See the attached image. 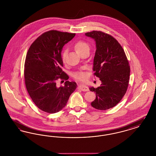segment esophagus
<instances>
[{
  "mask_svg": "<svg viewBox=\"0 0 156 156\" xmlns=\"http://www.w3.org/2000/svg\"><path fill=\"white\" fill-rule=\"evenodd\" d=\"M78 88L81 89L82 91H88V90H89V88L87 86L85 85H79L78 86Z\"/></svg>",
  "mask_w": 156,
  "mask_h": 156,
  "instance_id": "obj_1",
  "label": "esophagus"
}]
</instances>
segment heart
I'll return each instance as SVG.
<instances>
[{"label":"heart","mask_w":156,"mask_h":156,"mask_svg":"<svg viewBox=\"0 0 156 156\" xmlns=\"http://www.w3.org/2000/svg\"><path fill=\"white\" fill-rule=\"evenodd\" d=\"M74 48L76 52L78 54L85 50H89V45L85 41H78V42H76L75 43ZM66 55H67V51H64V52H63V54H62V60L64 62H65ZM74 76L75 78H76V80H80V81L85 80V79L86 78L85 74L82 72L75 73L74 74Z\"/></svg>","instance_id":"1"}]
</instances>
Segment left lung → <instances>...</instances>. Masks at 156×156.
Wrapping results in <instances>:
<instances>
[{
  "label": "left lung",
  "instance_id": "8db88e82",
  "mask_svg": "<svg viewBox=\"0 0 156 156\" xmlns=\"http://www.w3.org/2000/svg\"><path fill=\"white\" fill-rule=\"evenodd\" d=\"M96 43L93 70L102 82L101 86L89 90L96 94L91 106L98 110L115 106L126 94L130 76V67L125 52L118 41L109 34L99 31L85 34Z\"/></svg>",
  "mask_w": 156,
  "mask_h": 156
}]
</instances>
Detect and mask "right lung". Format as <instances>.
<instances>
[{
  "instance_id": "add662e5",
  "label": "right lung",
  "mask_w": 156,
  "mask_h": 156,
  "mask_svg": "<svg viewBox=\"0 0 156 156\" xmlns=\"http://www.w3.org/2000/svg\"><path fill=\"white\" fill-rule=\"evenodd\" d=\"M75 36V33L48 31L37 38L27 53L24 73L26 89L33 102L43 111L55 113L62 110L76 88L75 82L67 81L64 87L56 84L58 78H69L61 69V51Z\"/></svg>"
}]
</instances>
